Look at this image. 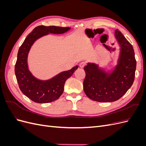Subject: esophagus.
Wrapping results in <instances>:
<instances>
[{"mask_svg": "<svg viewBox=\"0 0 146 146\" xmlns=\"http://www.w3.org/2000/svg\"><path fill=\"white\" fill-rule=\"evenodd\" d=\"M86 62L85 61H82V62L80 63V64H79V66H80V68H83L84 66H85L86 64Z\"/></svg>", "mask_w": 146, "mask_h": 146, "instance_id": "34e87169", "label": "esophagus"}]
</instances>
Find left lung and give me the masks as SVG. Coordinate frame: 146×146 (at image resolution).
<instances>
[{"mask_svg":"<svg viewBox=\"0 0 146 146\" xmlns=\"http://www.w3.org/2000/svg\"><path fill=\"white\" fill-rule=\"evenodd\" d=\"M115 37L121 46L118 63L111 73L88 63L84 67L86 73L83 90L90 99L99 102L116 101L124 95L135 80L136 61L132 45L118 29Z\"/></svg>","mask_w":146,"mask_h":146,"instance_id":"1","label":"left lung"}]
</instances>
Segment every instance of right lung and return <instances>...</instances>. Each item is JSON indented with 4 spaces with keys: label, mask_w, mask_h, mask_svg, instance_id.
<instances>
[{
    "label": "right lung",
    "mask_w": 146,
    "mask_h": 146,
    "mask_svg": "<svg viewBox=\"0 0 146 146\" xmlns=\"http://www.w3.org/2000/svg\"><path fill=\"white\" fill-rule=\"evenodd\" d=\"M69 27L56 26L39 25L28 35L19 48L15 71L19 87L22 92L30 99L36 103L45 104L58 99L63 94L66 80L72 76L78 66L63 71L47 80H40L30 72L27 64V56L34 42L49 33L62 34Z\"/></svg>",
    "instance_id": "1"
}]
</instances>
